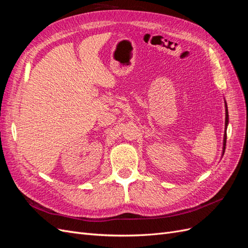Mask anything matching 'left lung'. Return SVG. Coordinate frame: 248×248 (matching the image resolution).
<instances>
[{
  "label": "left lung",
  "instance_id": "left-lung-1",
  "mask_svg": "<svg viewBox=\"0 0 248 248\" xmlns=\"http://www.w3.org/2000/svg\"><path fill=\"white\" fill-rule=\"evenodd\" d=\"M227 108V107H226ZM229 124V114H228V108L226 109V133H224L223 137V150H222V154L224 153V150H226V144H227V127Z\"/></svg>",
  "mask_w": 248,
  "mask_h": 248
}]
</instances>
